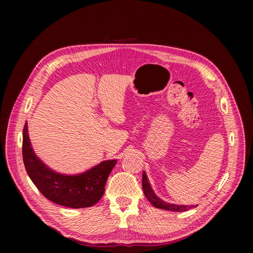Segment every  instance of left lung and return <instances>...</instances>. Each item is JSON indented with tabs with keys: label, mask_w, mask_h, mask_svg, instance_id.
<instances>
[{
	"label": "left lung",
	"mask_w": 253,
	"mask_h": 253,
	"mask_svg": "<svg viewBox=\"0 0 253 253\" xmlns=\"http://www.w3.org/2000/svg\"><path fill=\"white\" fill-rule=\"evenodd\" d=\"M142 189H143V193L145 197L148 198V201L155 207V208L159 209H164L168 211H174V212H182V211H188L189 209L195 208L196 205H175V204H170V203H166L165 201L160 200V198L155 194L154 191H153L151 183L148 179V176L143 171L142 173Z\"/></svg>",
	"instance_id": "left-lung-1"
}]
</instances>
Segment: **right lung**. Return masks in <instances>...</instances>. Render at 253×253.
Returning <instances> with one entry per match:
<instances>
[{"mask_svg":"<svg viewBox=\"0 0 253 253\" xmlns=\"http://www.w3.org/2000/svg\"><path fill=\"white\" fill-rule=\"evenodd\" d=\"M23 162L29 178L50 202L68 208L79 209L94 206L100 201L104 187L116 159L103 160L87 171L67 175L53 171L36 155L25 122L23 129Z\"/></svg>","mask_w":253,"mask_h":253,"instance_id":"1","label":"right lung"}]
</instances>
